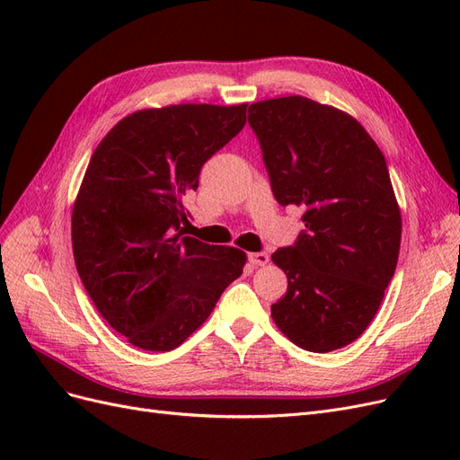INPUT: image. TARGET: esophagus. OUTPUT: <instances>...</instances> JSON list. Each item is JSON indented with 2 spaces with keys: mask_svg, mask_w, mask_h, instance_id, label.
Wrapping results in <instances>:
<instances>
[{
  "mask_svg": "<svg viewBox=\"0 0 460 460\" xmlns=\"http://www.w3.org/2000/svg\"><path fill=\"white\" fill-rule=\"evenodd\" d=\"M249 262H252L253 267H264V264L269 262V253H264V252L249 253Z\"/></svg>",
  "mask_w": 460,
  "mask_h": 460,
  "instance_id": "1",
  "label": "esophagus"
}]
</instances>
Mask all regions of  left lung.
Wrapping results in <instances>:
<instances>
[{
    "label": "left lung",
    "mask_w": 460,
    "mask_h": 460,
    "mask_svg": "<svg viewBox=\"0 0 460 460\" xmlns=\"http://www.w3.org/2000/svg\"><path fill=\"white\" fill-rule=\"evenodd\" d=\"M276 201L303 207L297 242L272 253L288 291L270 311L305 351L349 345L378 313L401 245L380 147L351 115L303 95L249 105Z\"/></svg>",
    "instance_id": "8db88e82"
}]
</instances>
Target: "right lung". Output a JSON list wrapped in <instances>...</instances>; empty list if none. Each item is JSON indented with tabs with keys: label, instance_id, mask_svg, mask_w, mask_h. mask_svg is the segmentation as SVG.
Returning <instances> with one entry per match:
<instances>
[{
	"label": "right lung",
	"instance_id": "right-lung-1",
	"mask_svg": "<svg viewBox=\"0 0 460 460\" xmlns=\"http://www.w3.org/2000/svg\"><path fill=\"white\" fill-rule=\"evenodd\" d=\"M242 105L142 109L95 147L73 207L76 270L95 309L134 347L184 343L243 272L242 249L184 235L201 166L245 124Z\"/></svg>",
	"mask_w": 460,
	"mask_h": 460
}]
</instances>
